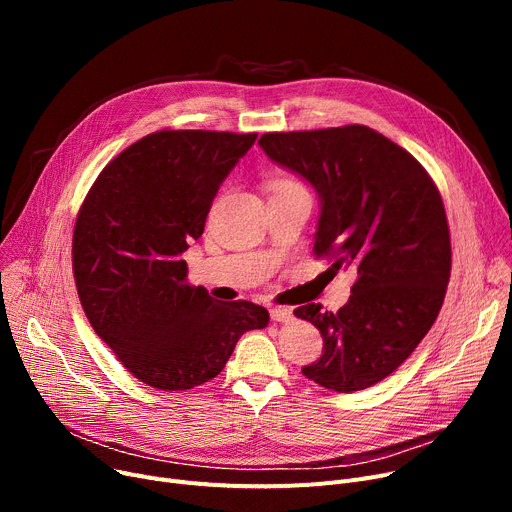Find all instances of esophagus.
Instances as JSON below:
<instances>
[{"label": "esophagus", "mask_w": 512, "mask_h": 512, "mask_svg": "<svg viewBox=\"0 0 512 512\" xmlns=\"http://www.w3.org/2000/svg\"><path fill=\"white\" fill-rule=\"evenodd\" d=\"M270 315H272L274 321H290V319L294 317L290 307H272V309H270Z\"/></svg>", "instance_id": "1"}]
</instances>
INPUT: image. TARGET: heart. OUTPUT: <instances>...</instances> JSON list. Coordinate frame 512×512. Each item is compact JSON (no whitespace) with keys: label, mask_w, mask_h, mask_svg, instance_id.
<instances>
[{"label":"heart","mask_w":512,"mask_h":512,"mask_svg":"<svg viewBox=\"0 0 512 512\" xmlns=\"http://www.w3.org/2000/svg\"><path fill=\"white\" fill-rule=\"evenodd\" d=\"M272 193H286V191H305L303 184L299 180H294L292 176H276L272 182Z\"/></svg>","instance_id":"1"}]
</instances>
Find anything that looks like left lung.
<instances>
[{"instance_id":"8db88e82","label":"left lung","mask_w":512,"mask_h":512,"mask_svg":"<svg viewBox=\"0 0 512 512\" xmlns=\"http://www.w3.org/2000/svg\"><path fill=\"white\" fill-rule=\"evenodd\" d=\"M259 145L319 193L315 257L357 274L336 313L319 303L294 309L324 338L303 375L334 392L382 382L409 359L444 303L452 249L436 182L407 149L361 124L265 132Z\"/></svg>"}]
</instances>
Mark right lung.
<instances>
[{"mask_svg": "<svg viewBox=\"0 0 512 512\" xmlns=\"http://www.w3.org/2000/svg\"><path fill=\"white\" fill-rule=\"evenodd\" d=\"M255 139L257 132H151L101 170L78 209L72 272L80 305L118 361L151 388L209 382L238 338L270 321L255 303H218L188 284L182 259Z\"/></svg>", "mask_w": 512, "mask_h": 512, "instance_id": "obj_1", "label": "right lung"}]
</instances>
